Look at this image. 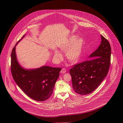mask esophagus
<instances>
[{"label":"esophagus","instance_id":"34e87169","mask_svg":"<svg viewBox=\"0 0 123 123\" xmlns=\"http://www.w3.org/2000/svg\"><path fill=\"white\" fill-rule=\"evenodd\" d=\"M66 70L65 68H62L60 72L61 73H64L66 72Z\"/></svg>","mask_w":123,"mask_h":123}]
</instances>
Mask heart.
I'll use <instances>...</instances> for the list:
<instances>
[{
  "label": "heart",
  "mask_w": 123,
  "mask_h": 123,
  "mask_svg": "<svg viewBox=\"0 0 123 123\" xmlns=\"http://www.w3.org/2000/svg\"><path fill=\"white\" fill-rule=\"evenodd\" d=\"M76 35H72L60 47L63 52H66V57L72 63H76L81 56L84 41L82 38H76ZM54 56L58 60H61L62 55L58 51L54 52Z\"/></svg>",
  "instance_id": "b5f03b06"
}]
</instances>
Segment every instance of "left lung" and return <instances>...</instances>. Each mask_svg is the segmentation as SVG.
<instances>
[{
  "mask_svg": "<svg viewBox=\"0 0 123 123\" xmlns=\"http://www.w3.org/2000/svg\"><path fill=\"white\" fill-rule=\"evenodd\" d=\"M101 42L90 58L72 66L70 70L72 87L77 94H90L98 88L105 78L111 63V48L109 42L101 35Z\"/></svg>",
  "mask_w": 123,
  "mask_h": 123,
  "instance_id": "8db88e82",
  "label": "left lung"
}]
</instances>
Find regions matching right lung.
Masks as SVG:
<instances>
[{"label": "right lung", "instance_id": "right-lung-1", "mask_svg": "<svg viewBox=\"0 0 123 123\" xmlns=\"http://www.w3.org/2000/svg\"><path fill=\"white\" fill-rule=\"evenodd\" d=\"M11 54V72L17 84L30 98L43 101L48 99L53 93V89L59 76L61 68L44 66L34 70H26L18 63L15 52L16 46Z\"/></svg>", "mask_w": 123, "mask_h": 123}]
</instances>
